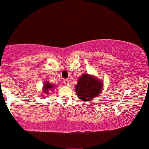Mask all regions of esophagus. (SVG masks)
I'll return each mask as SVG.
<instances>
[{
    "label": "esophagus",
    "mask_w": 149,
    "mask_h": 149,
    "mask_svg": "<svg viewBox=\"0 0 149 149\" xmlns=\"http://www.w3.org/2000/svg\"><path fill=\"white\" fill-rule=\"evenodd\" d=\"M63 82H64V84H65V85L67 86V85H69V80H67V79H65V80H64Z\"/></svg>",
    "instance_id": "34e87169"
}]
</instances>
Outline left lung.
I'll list each match as a JSON object with an SVG mask.
<instances>
[{
    "label": "left lung",
    "instance_id": "8db88e82",
    "mask_svg": "<svg viewBox=\"0 0 149 149\" xmlns=\"http://www.w3.org/2000/svg\"><path fill=\"white\" fill-rule=\"evenodd\" d=\"M102 84L98 79L93 78L90 75H82L78 80V84L75 86L78 97L82 101H91L97 97L102 90Z\"/></svg>",
    "mask_w": 149,
    "mask_h": 149
}]
</instances>
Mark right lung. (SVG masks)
<instances>
[{"instance_id":"1","label":"right lung","mask_w":149,"mask_h":149,"mask_svg":"<svg viewBox=\"0 0 149 149\" xmlns=\"http://www.w3.org/2000/svg\"><path fill=\"white\" fill-rule=\"evenodd\" d=\"M52 86H54V85H52V84L49 83V82H45V84H44V88H43V90H44V93H49V91L51 89V88H52Z\"/></svg>"}]
</instances>
